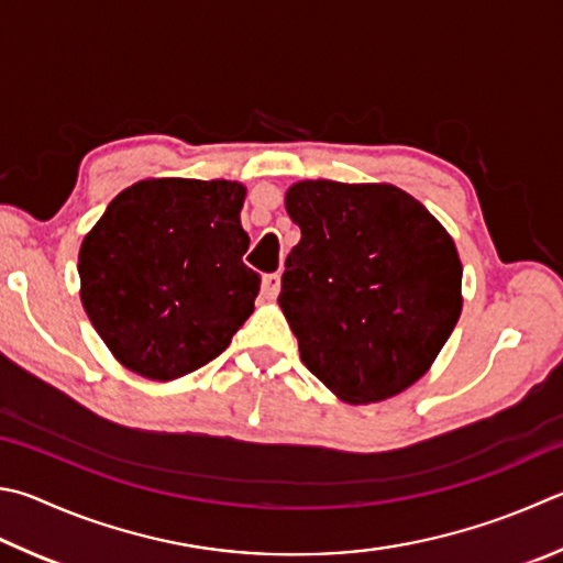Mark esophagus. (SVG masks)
<instances>
[{
    "instance_id": "obj_1",
    "label": "esophagus",
    "mask_w": 563,
    "mask_h": 563,
    "mask_svg": "<svg viewBox=\"0 0 563 563\" xmlns=\"http://www.w3.org/2000/svg\"><path fill=\"white\" fill-rule=\"evenodd\" d=\"M263 298L265 300H275L280 292V275L278 273H271V275H263Z\"/></svg>"
}]
</instances>
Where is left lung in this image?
<instances>
[{
	"label": "left lung",
	"instance_id": "1",
	"mask_svg": "<svg viewBox=\"0 0 563 563\" xmlns=\"http://www.w3.org/2000/svg\"><path fill=\"white\" fill-rule=\"evenodd\" d=\"M300 243L280 310L300 360L346 404L401 394L431 369L463 310V265L438 219L391 184L298 181Z\"/></svg>",
	"mask_w": 563,
	"mask_h": 563
}]
</instances>
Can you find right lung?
Segmentation results:
<instances>
[{"label":"right lung","instance_id":"1","mask_svg":"<svg viewBox=\"0 0 563 563\" xmlns=\"http://www.w3.org/2000/svg\"><path fill=\"white\" fill-rule=\"evenodd\" d=\"M243 199L239 181L145 179L88 231L80 302L130 372L179 379L217 360L251 317L261 275L243 263Z\"/></svg>","mask_w":563,"mask_h":563}]
</instances>
